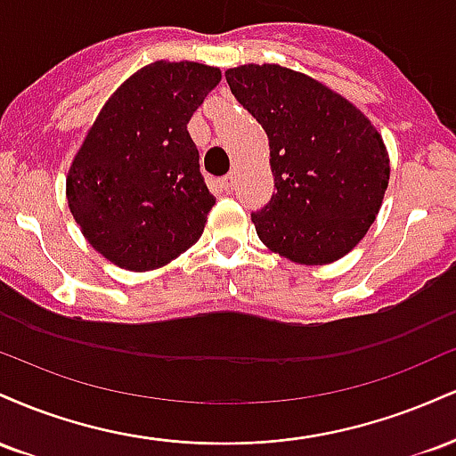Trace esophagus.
<instances>
[{
	"instance_id": "1",
	"label": "esophagus",
	"mask_w": 456,
	"mask_h": 456,
	"mask_svg": "<svg viewBox=\"0 0 456 456\" xmlns=\"http://www.w3.org/2000/svg\"><path fill=\"white\" fill-rule=\"evenodd\" d=\"M223 186L227 188V191H232V188L235 186V174L232 171V174H227L223 177Z\"/></svg>"
}]
</instances>
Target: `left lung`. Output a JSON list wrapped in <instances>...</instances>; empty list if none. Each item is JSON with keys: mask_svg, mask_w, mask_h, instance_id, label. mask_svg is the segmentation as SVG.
<instances>
[{"mask_svg": "<svg viewBox=\"0 0 456 456\" xmlns=\"http://www.w3.org/2000/svg\"><path fill=\"white\" fill-rule=\"evenodd\" d=\"M224 78L270 141L276 192L250 214L259 240L296 264L341 259L369 232L388 188L379 133L352 102L289 68L248 64Z\"/></svg>", "mask_w": 456, "mask_h": 456, "instance_id": "1", "label": "left lung"}]
</instances>
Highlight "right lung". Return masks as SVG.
Instances as JSON below:
<instances>
[{
	"label": "right lung",
	"instance_id": "1",
	"mask_svg": "<svg viewBox=\"0 0 456 456\" xmlns=\"http://www.w3.org/2000/svg\"><path fill=\"white\" fill-rule=\"evenodd\" d=\"M218 81V68L154 61L115 90L83 141L68 206L87 242L119 268H160L201 238L216 199L188 122Z\"/></svg>",
	"mask_w": 456,
	"mask_h": 456
}]
</instances>
